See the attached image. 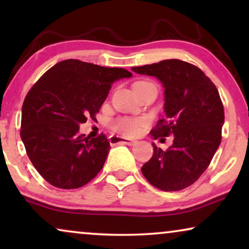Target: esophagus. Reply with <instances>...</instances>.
I'll list each match as a JSON object with an SVG mask.
<instances>
[{
    "instance_id": "1",
    "label": "esophagus",
    "mask_w": 249,
    "mask_h": 249,
    "mask_svg": "<svg viewBox=\"0 0 249 249\" xmlns=\"http://www.w3.org/2000/svg\"><path fill=\"white\" fill-rule=\"evenodd\" d=\"M111 144H124L128 146H135L137 144V141H134V139H128V138H124L120 137V136H111L110 138Z\"/></svg>"
}]
</instances>
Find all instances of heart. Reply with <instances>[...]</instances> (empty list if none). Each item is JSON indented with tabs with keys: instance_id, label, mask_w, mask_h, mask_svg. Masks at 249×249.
<instances>
[{
	"instance_id": "obj_1",
	"label": "heart",
	"mask_w": 249,
	"mask_h": 249,
	"mask_svg": "<svg viewBox=\"0 0 249 249\" xmlns=\"http://www.w3.org/2000/svg\"><path fill=\"white\" fill-rule=\"evenodd\" d=\"M146 125H147V121L145 119L122 118L114 122L113 128L122 135L131 136L132 137V136H137L141 134Z\"/></svg>"
}]
</instances>
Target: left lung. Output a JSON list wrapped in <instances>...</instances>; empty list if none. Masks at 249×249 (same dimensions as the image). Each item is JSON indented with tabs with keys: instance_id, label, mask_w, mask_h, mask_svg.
I'll return each instance as SVG.
<instances>
[{
	"instance_id": "obj_1",
	"label": "left lung",
	"mask_w": 249,
	"mask_h": 249,
	"mask_svg": "<svg viewBox=\"0 0 249 249\" xmlns=\"http://www.w3.org/2000/svg\"><path fill=\"white\" fill-rule=\"evenodd\" d=\"M131 69L156 77L164 87L165 118L151 136L156 139L173 135V144L166 151L153 142V156L142 166V175L164 192L185 189L205 172L221 142L224 110L219 91L199 68L181 60Z\"/></svg>"
}]
</instances>
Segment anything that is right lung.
<instances>
[{"label": "right lung", "mask_w": 249, "mask_h": 249, "mask_svg": "<svg viewBox=\"0 0 249 249\" xmlns=\"http://www.w3.org/2000/svg\"><path fill=\"white\" fill-rule=\"evenodd\" d=\"M131 72L79 60H64L47 70L28 91L21 113L27 155L47 182L76 189L95 178L110 151L105 135L89 139L79 125L94 120L112 84Z\"/></svg>", "instance_id": "right-lung-1"}]
</instances>
